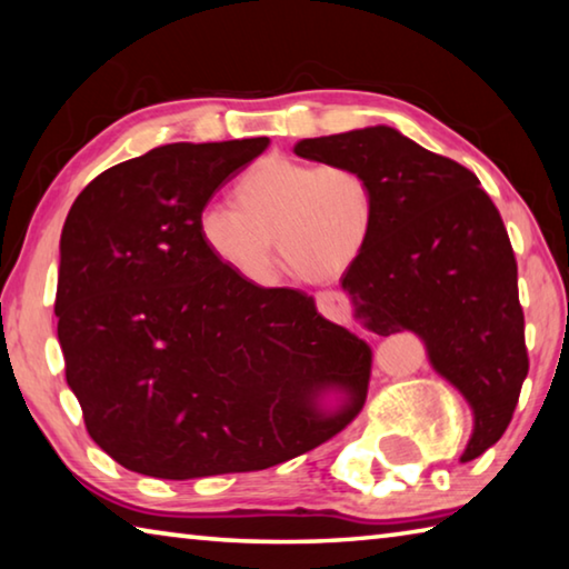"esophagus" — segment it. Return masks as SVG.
<instances>
[{
	"instance_id": "34e87169",
	"label": "esophagus",
	"mask_w": 569,
	"mask_h": 569,
	"mask_svg": "<svg viewBox=\"0 0 569 569\" xmlns=\"http://www.w3.org/2000/svg\"><path fill=\"white\" fill-rule=\"evenodd\" d=\"M316 303H319V311L326 316V319L339 321V323H359L353 319V308L351 301L339 291H323L316 296ZM361 329V326H359Z\"/></svg>"
}]
</instances>
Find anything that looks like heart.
<instances>
[{
    "label": "heart",
    "instance_id": "obj_1",
    "mask_svg": "<svg viewBox=\"0 0 569 569\" xmlns=\"http://www.w3.org/2000/svg\"><path fill=\"white\" fill-rule=\"evenodd\" d=\"M233 203L206 206L198 238L210 258L248 283L273 278L278 253L311 283L343 276L369 248L379 223V192L349 162L256 160L233 186Z\"/></svg>",
    "mask_w": 569,
    "mask_h": 569
}]
</instances>
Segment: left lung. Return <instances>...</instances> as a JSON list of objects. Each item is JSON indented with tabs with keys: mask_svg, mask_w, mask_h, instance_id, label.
Instances as JSON below:
<instances>
[{
	"mask_svg": "<svg viewBox=\"0 0 569 569\" xmlns=\"http://www.w3.org/2000/svg\"><path fill=\"white\" fill-rule=\"evenodd\" d=\"M296 156L349 162L373 180L379 223L341 276L356 319L379 336L413 331L431 366L475 411L469 461L512 421L529 371L517 258L497 206L459 162L387 124L301 140Z\"/></svg>",
	"mask_w": 569,
	"mask_h": 569,
	"instance_id": "8db88e82",
	"label": "left lung"
}]
</instances>
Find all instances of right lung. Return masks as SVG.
<instances>
[{
    "instance_id": "1",
    "label": "right lung",
    "mask_w": 569,
    "mask_h": 569,
    "mask_svg": "<svg viewBox=\"0 0 569 569\" xmlns=\"http://www.w3.org/2000/svg\"><path fill=\"white\" fill-rule=\"evenodd\" d=\"M268 138L176 142L100 172L60 238L57 339L90 437L138 475L258 471L333 439L363 409L369 343L313 296L226 271L198 213ZM350 397L323 415L326 390Z\"/></svg>"
}]
</instances>
